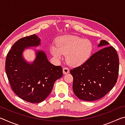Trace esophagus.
<instances>
[{"label": "esophagus", "mask_w": 125, "mask_h": 125, "mask_svg": "<svg viewBox=\"0 0 125 125\" xmlns=\"http://www.w3.org/2000/svg\"><path fill=\"white\" fill-rule=\"evenodd\" d=\"M63 72L64 74H66L69 72V69L67 67H64L63 68Z\"/></svg>", "instance_id": "1"}]
</instances>
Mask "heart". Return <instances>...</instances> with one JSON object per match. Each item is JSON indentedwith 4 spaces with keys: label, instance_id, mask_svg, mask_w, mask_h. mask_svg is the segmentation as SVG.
Wrapping results in <instances>:
<instances>
[{
    "label": "heart",
    "instance_id": "1",
    "mask_svg": "<svg viewBox=\"0 0 125 125\" xmlns=\"http://www.w3.org/2000/svg\"><path fill=\"white\" fill-rule=\"evenodd\" d=\"M93 49L89 40L77 36L65 35L59 38L57 45L52 44L50 50L55 58L59 60L62 54H65V60L69 65L78 66L88 60Z\"/></svg>",
    "mask_w": 125,
    "mask_h": 125
}]
</instances>
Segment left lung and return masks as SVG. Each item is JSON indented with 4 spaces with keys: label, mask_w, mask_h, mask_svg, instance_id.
Wrapping results in <instances>:
<instances>
[{
    "label": "left lung",
    "mask_w": 125,
    "mask_h": 125,
    "mask_svg": "<svg viewBox=\"0 0 125 125\" xmlns=\"http://www.w3.org/2000/svg\"><path fill=\"white\" fill-rule=\"evenodd\" d=\"M105 40L98 47L103 48L94 53L79 67L71 69L73 90L78 98L95 101L102 98L117 82L119 60L116 50Z\"/></svg>",
    "instance_id": "1"
}]
</instances>
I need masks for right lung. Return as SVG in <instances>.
<instances>
[{"instance_id":"obj_1","label":"right lung","mask_w":125,"mask_h":125,"mask_svg":"<svg viewBox=\"0 0 125 125\" xmlns=\"http://www.w3.org/2000/svg\"><path fill=\"white\" fill-rule=\"evenodd\" d=\"M40 43L41 40L35 34L23 37L14 44L6 58V74L12 90L22 100L31 103L45 100L55 81L63 76L62 67L51 63L43 51H35L36 58L32 63L23 57L25 49Z\"/></svg>"}]
</instances>
